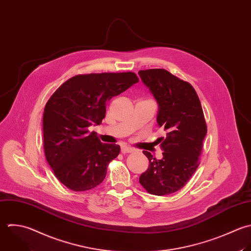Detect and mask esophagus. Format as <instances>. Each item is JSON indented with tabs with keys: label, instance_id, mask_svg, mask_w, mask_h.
Listing matches in <instances>:
<instances>
[{
	"label": "esophagus",
	"instance_id": "obj_1",
	"mask_svg": "<svg viewBox=\"0 0 251 251\" xmlns=\"http://www.w3.org/2000/svg\"><path fill=\"white\" fill-rule=\"evenodd\" d=\"M134 151H136V150L133 148H130V147H122L121 148L122 153H130V152H134Z\"/></svg>",
	"mask_w": 251,
	"mask_h": 251
}]
</instances>
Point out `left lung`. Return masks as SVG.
Listing matches in <instances>:
<instances>
[{"label":"left lung","mask_w":251,"mask_h":251,"mask_svg":"<svg viewBox=\"0 0 251 251\" xmlns=\"http://www.w3.org/2000/svg\"><path fill=\"white\" fill-rule=\"evenodd\" d=\"M138 73L158 104L157 125L166 132V137L158 140L163 150L161 159L144 151L150 165L139 181L151 195H170L181 190L200 165L207 132L201 103L191 84L165 69Z\"/></svg>","instance_id":"left-lung-1"}]
</instances>
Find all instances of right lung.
<instances>
[{
	"mask_svg": "<svg viewBox=\"0 0 251 251\" xmlns=\"http://www.w3.org/2000/svg\"><path fill=\"white\" fill-rule=\"evenodd\" d=\"M133 72L77 75L48 100L43 116L44 150L56 178L68 189L84 192L105 178L107 164L120 152L90 132L100 124L106 102L138 83Z\"/></svg>",
	"mask_w": 251,
	"mask_h": 251,
	"instance_id": "add662e5",
	"label": "right lung"
}]
</instances>
